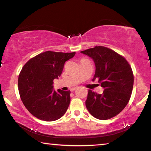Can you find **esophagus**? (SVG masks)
<instances>
[{
  "label": "esophagus",
  "mask_w": 151,
  "mask_h": 151,
  "mask_svg": "<svg viewBox=\"0 0 151 151\" xmlns=\"http://www.w3.org/2000/svg\"><path fill=\"white\" fill-rule=\"evenodd\" d=\"M75 89H76V88H72L71 89H70V91H73L74 90H75Z\"/></svg>",
  "instance_id": "1"
}]
</instances>
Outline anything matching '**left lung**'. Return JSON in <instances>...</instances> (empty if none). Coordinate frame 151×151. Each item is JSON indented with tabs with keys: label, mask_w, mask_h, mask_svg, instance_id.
<instances>
[{
	"label": "left lung",
	"mask_w": 151,
	"mask_h": 151,
	"mask_svg": "<svg viewBox=\"0 0 151 151\" xmlns=\"http://www.w3.org/2000/svg\"><path fill=\"white\" fill-rule=\"evenodd\" d=\"M81 52L93 59L96 65L93 81L98 80L104 88L101 94L88 90L87 109L99 120L116 116L126 107L132 93L134 79L130 65L122 55L105 46H96Z\"/></svg>",
	"instance_id": "obj_1"
}]
</instances>
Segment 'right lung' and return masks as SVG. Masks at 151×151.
<instances>
[{
  "mask_svg": "<svg viewBox=\"0 0 151 151\" xmlns=\"http://www.w3.org/2000/svg\"><path fill=\"white\" fill-rule=\"evenodd\" d=\"M75 52L46 51L30 59L18 76L21 99L31 114L41 120L54 121L66 113L70 90H53L54 79L60 76L65 61Z\"/></svg>",
  "mask_w": 151,
  "mask_h": 151,
  "instance_id": "1",
  "label": "right lung"
}]
</instances>
